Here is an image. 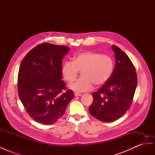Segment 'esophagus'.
<instances>
[{
  "instance_id": "esophagus-1",
  "label": "esophagus",
  "mask_w": 155,
  "mask_h": 155,
  "mask_svg": "<svg viewBox=\"0 0 155 155\" xmlns=\"http://www.w3.org/2000/svg\"><path fill=\"white\" fill-rule=\"evenodd\" d=\"M74 96H81V94L78 93V92H76V93H74Z\"/></svg>"
}]
</instances>
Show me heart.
<instances>
[{
  "instance_id": "heart-1",
  "label": "heart",
  "mask_w": 155,
  "mask_h": 155,
  "mask_svg": "<svg viewBox=\"0 0 155 155\" xmlns=\"http://www.w3.org/2000/svg\"><path fill=\"white\" fill-rule=\"evenodd\" d=\"M113 69L114 61L110 55L85 51L75 55L72 61H65L61 72L64 80L71 83L76 79L79 71H81L82 77L70 84V88L76 92H87L92 90L94 83L97 86L106 83Z\"/></svg>"
}]
</instances>
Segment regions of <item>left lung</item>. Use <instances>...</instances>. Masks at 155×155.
<instances>
[{
	"label": "left lung",
	"mask_w": 155,
	"mask_h": 155,
	"mask_svg": "<svg viewBox=\"0 0 155 155\" xmlns=\"http://www.w3.org/2000/svg\"><path fill=\"white\" fill-rule=\"evenodd\" d=\"M116 65L112 76L97 92L92 94L91 114L104 122H112L121 118L132 104L137 86V75L134 65L118 46H112Z\"/></svg>",
	"instance_id": "1"
}]
</instances>
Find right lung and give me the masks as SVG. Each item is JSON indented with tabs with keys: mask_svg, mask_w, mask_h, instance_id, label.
Segmentation results:
<instances>
[{
	"mask_svg": "<svg viewBox=\"0 0 155 155\" xmlns=\"http://www.w3.org/2000/svg\"><path fill=\"white\" fill-rule=\"evenodd\" d=\"M69 50L67 46L41 43L22 61L18 74V96L27 113L37 122L55 123L73 99L72 91L66 90L61 79L62 59Z\"/></svg>",
	"mask_w": 155,
	"mask_h": 155,
	"instance_id": "1",
	"label": "right lung"
}]
</instances>
